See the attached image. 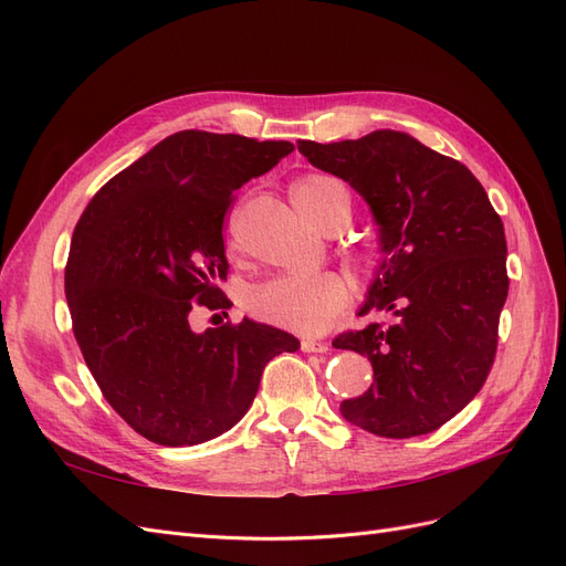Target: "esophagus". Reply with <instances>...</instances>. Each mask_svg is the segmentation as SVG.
Instances as JSON below:
<instances>
[{"label":"esophagus","instance_id":"esophagus-1","mask_svg":"<svg viewBox=\"0 0 566 566\" xmlns=\"http://www.w3.org/2000/svg\"><path fill=\"white\" fill-rule=\"evenodd\" d=\"M302 352L325 354V352H328V345H325V342H316V339H302Z\"/></svg>","mask_w":566,"mask_h":566}]
</instances>
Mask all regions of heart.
Here are the masks:
<instances>
[{
  "mask_svg": "<svg viewBox=\"0 0 566 566\" xmlns=\"http://www.w3.org/2000/svg\"><path fill=\"white\" fill-rule=\"evenodd\" d=\"M293 200L300 212L321 229L333 214L349 217L352 193L345 181L331 175H306L293 186ZM366 269L378 266V256L366 252L358 256ZM349 300L347 281L335 271L304 273V276H279L248 297V310L264 323L285 331L312 335L323 331Z\"/></svg>",
  "mask_w": 566,
  "mask_h": 566,
  "instance_id": "heart-1",
  "label": "heart"
}]
</instances>
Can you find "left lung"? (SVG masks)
Returning <instances> with one entry per match:
<instances>
[{"label": "left lung", "mask_w": 566, "mask_h": 566, "mask_svg": "<svg viewBox=\"0 0 566 566\" xmlns=\"http://www.w3.org/2000/svg\"><path fill=\"white\" fill-rule=\"evenodd\" d=\"M297 148L364 196L387 254L358 314L394 321L333 342L373 366L370 389L342 401V416L387 439L430 434L476 397L493 366L510 285L503 221L465 165L403 132Z\"/></svg>", "instance_id": "obj_1"}]
</instances>
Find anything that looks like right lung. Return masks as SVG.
Segmentation results:
<instances>
[{
	"mask_svg": "<svg viewBox=\"0 0 566 566\" xmlns=\"http://www.w3.org/2000/svg\"><path fill=\"white\" fill-rule=\"evenodd\" d=\"M290 142L184 129L153 146L82 212L65 264L73 333L106 401L160 447H193L241 420L262 370L297 352L243 318L193 333L198 306L231 310L224 219L233 193L293 153Z\"/></svg>",
	"mask_w": 566,
	"mask_h": 566,
	"instance_id": "1",
	"label": "right lung"
}]
</instances>
